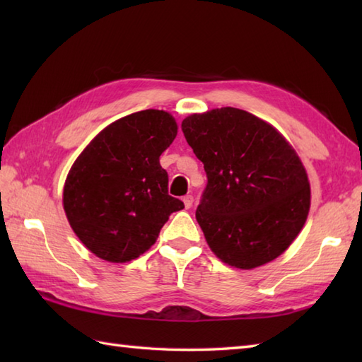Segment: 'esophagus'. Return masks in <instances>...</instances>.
Segmentation results:
<instances>
[{
  "instance_id": "1",
  "label": "esophagus",
  "mask_w": 362,
  "mask_h": 362,
  "mask_svg": "<svg viewBox=\"0 0 362 362\" xmlns=\"http://www.w3.org/2000/svg\"><path fill=\"white\" fill-rule=\"evenodd\" d=\"M193 202H194V197L191 196V194L183 197V204H185V209H187V210L191 209V206H193Z\"/></svg>"
}]
</instances>
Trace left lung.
Listing matches in <instances>:
<instances>
[{
  "instance_id": "1",
  "label": "left lung",
  "mask_w": 362,
  "mask_h": 362,
  "mask_svg": "<svg viewBox=\"0 0 362 362\" xmlns=\"http://www.w3.org/2000/svg\"><path fill=\"white\" fill-rule=\"evenodd\" d=\"M182 130L209 180L196 219L214 255L238 269L281 255L310 211L308 175L292 146L233 107L191 115Z\"/></svg>"
}]
</instances>
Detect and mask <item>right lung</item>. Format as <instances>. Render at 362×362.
Returning a JSON list of instances; mask_svg holds the SVG:
<instances>
[{
	"mask_svg": "<svg viewBox=\"0 0 362 362\" xmlns=\"http://www.w3.org/2000/svg\"><path fill=\"white\" fill-rule=\"evenodd\" d=\"M177 135L163 110H141L101 130L74 161L64 209L74 233L110 263L135 259L157 241L171 213L185 209L168 194L161 152Z\"/></svg>",
	"mask_w": 362,
	"mask_h": 362,
	"instance_id": "obj_1",
	"label": "right lung"
}]
</instances>
